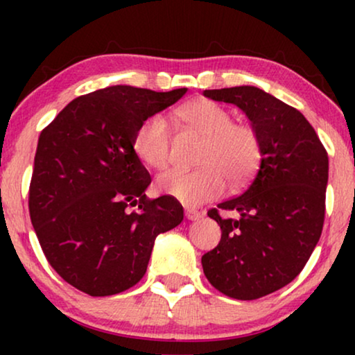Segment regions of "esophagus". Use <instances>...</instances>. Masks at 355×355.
I'll return each instance as SVG.
<instances>
[{"instance_id":"obj_1","label":"esophagus","mask_w":355,"mask_h":355,"mask_svg":"<svg viewBox=\"0 0 355 355\" xmlns=\"http://www.w3.org/2000/svg\"><path fill=\"white\" fill-rule=\"evenodd\" d=\"M203 216V211L196 210V208H186V218L191 221H197Z\"/></svg>"}]
</instances>
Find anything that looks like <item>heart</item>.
Listing matches in <instances>:
<instances>
[{
    "label": "heart",
    "mask_w": 355,
    "mask_h": 355,
    "mask_svg": "<svg viewBox=\"0 0 355 355\" xmlns=\"http://www.w3.org/2000/svg\"><path fill=\"white\" fill-rule=\"evenodd\" d=\"M178 119L205 144L196 171H169L159 176L158 191L184 205L196 207L225 191V176L242 182L260 159V139L249 124L232 123V114L211 100H196L176 111ZM134 150L145 166L166 169L171 163V128L163 116H150L134 135Z\"/></svg>",
    "instance_id": "1"
}]
</instances>
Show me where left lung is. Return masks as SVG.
<instances>
[{
    "label": "left lung",
    "instance_id": "obj_1",
    "mask_svg": "<svg viewBox=\"0 0 355 355\" xmlns=\"http://www.w3.org/2000/svg\"><path fill=\"white\" fill-rule=\"evenodd\" d=\"M215 101L245 113L260 139V168L239 197L218 205L236 220L208 211L221 241L202 257L213 288L254 300L289 284L307 263L322 236L328 153L304 114L252 85L205 90Z\"/></svg>",
    "mask_w": 355,
    "mask_h": 355
}]
</instances>
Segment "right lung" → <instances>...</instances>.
<instances>
[{
	"label": "right lung",
	"instance_id": "add662e5",
	"mask_svg": "<svg viewBox=\"0 0 355 355\" xmlns=\"http://www.w3.org/2000/svg\"><path fill=\"white\" fill-rule=\"evenodd\" d=\"M186 92L108 87L77 96L42 130L28 211L46 260L82 293L103 297L132 288L157 236L182 221L173 197L145 196L152 179L134 135Z\"/></svg>",
	"mask_w": 355,
	"mask_h": 355
}]
</instances>
